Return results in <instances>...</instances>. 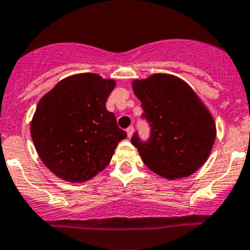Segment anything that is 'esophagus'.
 Here are the masks:
<instances>
[{"mask_svg":"<svg viewBox=\"0 0 250 250\" xmlns=\"http://www.w3.org/2000/svg\"><path fill=\"white\" fill-rule=\"evenodd\" d=\"M133 132H134V128H133V127H128V128H127V135H128V138H132Z\"/></svg>","mask_w":250,"mask_h":250,"instance_id":"esophagus-1","label":"esophagus"}]
</instances>
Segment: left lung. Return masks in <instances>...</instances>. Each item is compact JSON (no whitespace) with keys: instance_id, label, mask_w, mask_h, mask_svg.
<instances>
[{"instance_id":"left-lung-1","label":"left lung","mask_w":250,"mask_h":250,"mask_svg":"<svg viewBox=\"0 0 250 250\" xmlns=\"http://www.w3.org/2000/svg\"><path fill=\"white\" fill-rule=\"evenodd\" d=\"M151 127L149 142L134 134L130 139L143 162L160 177H189L209 159L216 125L209 108L183 79L155 73L132 82Z\"/></svg>"}]
</instances>
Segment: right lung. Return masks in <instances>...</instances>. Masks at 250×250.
<instances>
[{
  "instance_id": "right-lung-1",
  "label": "right lung",
  "mask_w": 250,
  "mask_h": 250,
  "mask_svg": "<svg viewBox=\"0 0 250 250\" xmlns=\"http://www.w3.org/2000/svg\"><path fill=\"white\" fill-rule=\"evenodd\" d=\"M113 79L79 73L58 82L39 101L30 125L41 161L58 178L86 182L106 168L127 133L106 110Z\"/></svg>"
}]
</instances>
